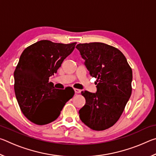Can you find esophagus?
I'll list each match as a JSON object with an SVG mask.
<instances>
[{
	"mask_svg": "<svg viewBox=\"0 0 156 156\" xmlns=\"http://www.w3.org/2000/svg\"><path fill=\"white\" fill-rule=\"evenodd\" d=\"M74 91H75L76 94H80L81 92V90H80V89H74Z\"/></svg>",
	"mask_w": 156,
	"mask_h": 156,
	"instance_id": "34e87169",
	"label": "esophagus"
}]
</instances>
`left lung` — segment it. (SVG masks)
<instances>
[{"label": "left lung", "mask_w": 156, "mask_h": 156, "mask_svg": "<svg viewBox=\"0 0 156 156\" xmlns=\"http://www.w3.org/2000/svg\"><path fill=\"white\" fill-rule=\"evenodd\" d=\"M89 74L96 78V94L82 91L86 103L79 111L82 122L95 131L110 128L119 120L132 91V69L119 49L102 43L76 46Z\"/></svg>", "instance_id": "8db88e82"}]
</instances>
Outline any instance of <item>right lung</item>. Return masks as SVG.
I'll return each instance as SVG.
<instances>
[{
    "label": "right lung",
    "instance_id": "1",
    "mask_svg": "<svg viewBox=\"0 0 156 156\" xmlns=\"http://www.w3.org/2000/svg\"><path fill=\"white\" fill-rule=\"evenodd\" d=\"M76 44L43 40L20 55L14 73V91L21 112L31 122L44 125L56 120L74 95L73 89L67 92L55 89L49 78L57 72Z\"/></svg>",
    "mask_w": 156,
    "mask_h": 156
}]
</instances>
